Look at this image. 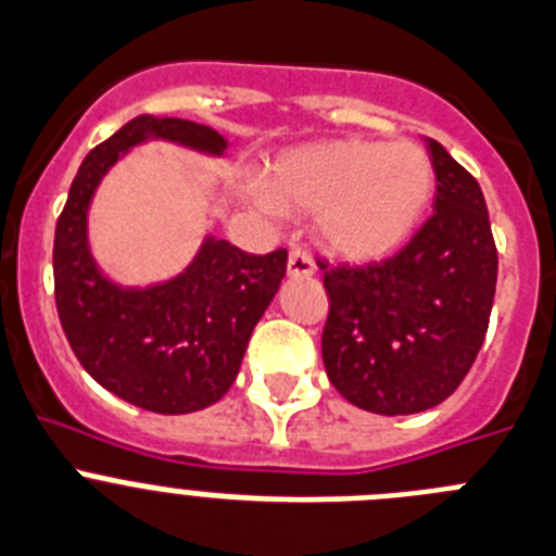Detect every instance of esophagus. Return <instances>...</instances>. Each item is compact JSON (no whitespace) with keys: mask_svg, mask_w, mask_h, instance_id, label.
Returning a JSON list of instances; mask_svg holds the SVG:
<instances>
[{"mask_svg":"<svg viewBox=\"0 0 556 556\" xmlns=\"http://www.w3.org/2000/svg\"><path fill=\"white\" fill-rule=\"evenodd\" d=\"M288 274L290 277H313L315 274V263L307 252L302 249H293L288 254Z\"/></svg>","mask_w":556,"mask_h":556,"instance_id":"obj_1","label":"esophagus"}]
</instances>
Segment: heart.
I'll list each match as a JSON object with an SVG mask.
<instances>
[{
    "mask_svg": "<svg viewBox=\"0 0 556 556\" xmlns=\"http://www.w3.org/2000/svg\"><path fill=\"white\" fill-rule=\"evenodd\" d=\"M434 166L415 141H332L288 152L268 168L266 193L288 213H318L329 252L374 260L393 252L421 218Z\"/></svg>",
    "mask_w": 556,
    "mask_h": 556,
    "instance_id": "heart-1",
    "label": "heart"
}]
</instances>
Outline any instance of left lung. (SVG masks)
<instances>
[{
	"label": "left lung",
	"instance_id": "8db88e82",
	"mask_svg": "<svg viewBox=\"0 0 556 556\" xmlns=\"http://www.w3.org/2000/svg\"><path fill=\"white\" fill-rule=\"evenodd\" d=\"M438 179L432 216L393 257L365 266L318 260L329 315L324 368L340 396L379 415L448 399L482 349L498 252L477 179L427 141Z\"/></svg>",
	"mask_w": 556,
	"mask_h": 556
}]
</instances>
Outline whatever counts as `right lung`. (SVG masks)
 <instances>
[{"label":"right lung","mask_w":556,"mask_h":556,"mask_svg":"<svg viewBox=\"0 0 556 556\" xmlns=\"http://www.w3.org/2000/svg\"><path fill=\"white\" fill-rule=\"evenodd\" d=\"M147 135L216 154L227 147L204 124L138 116L91 149L54 227V304L68 346L102 388L135 407L182 415L216 404L235 382L288 252L249 254L210 238L172 282L147 290L108 282L88 252L85 216L102 174Z\"/></svg>","instance_id":"1"}]
</instances>
